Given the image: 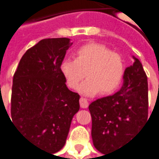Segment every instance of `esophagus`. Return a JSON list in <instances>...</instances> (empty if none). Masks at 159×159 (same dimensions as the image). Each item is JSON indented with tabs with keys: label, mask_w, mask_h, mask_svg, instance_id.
Instances as JSON below:
<instances>
[{
	"label": "esophagus",
	"mask_w": 159,
	"mask_h": 159,
	"mask_svg": "<svg viewBox=\"0 0 159 159\" xmlns=\"http://www.w3.org/2000/svg\"><path fill=\"white\" fill-rule=\"evenodd\" d=\"M79 102L80 106H81L82 108H87V107H89V102H88V100H87L86 98H81Z\"/></svg>",
	"instance_id": "1"
}]
</instances>
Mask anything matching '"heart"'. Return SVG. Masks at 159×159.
Here are the masks:
<instances>
[{"label":"heart","instance_id":"1","mask_svg":"<svg viewBox=\"0 0 159 159\" xmlns=\"http://www.w3.org/2000/svg\"><path fill=\"white\" fill-rule=\"evenodd\" d=\"M61 72L70 89H76L85 96L91 97L99 91L103 95L112 93L120 86L125 64L121 55L98 43H89L78 48L75 59L67 58L61 63Z\"/></svg>","mask_w":159,"mask_h":159}]
</instances>
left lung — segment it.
Segmentation results:
<instances>
[{
  "mask_svg": "<svg viewBox=\"0 0 159 159\" xmlns=\"http://www.w3.org/2000/svg\"><path fill=\"white\" fill-rule=\"evenodd\" d=\"M133 59L125 69L120 90L89 106L93 144L103 154L126 144L148 121L147 75L141 61Z\"/></svg>",
  "mask_w": 159,
  "mask_h": 159,
  "instance_id": "8db88e82",
  "label": "left lung"
}]
</instances>
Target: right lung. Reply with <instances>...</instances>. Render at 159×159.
Here are the masks:
<instances>
[{
	"instance_id": "add662e5",
	"label": "right lung",
	"mask_w": 159,
	"mask_h": 159,
	"mask_svg": "<svg viewBox=\"0 0 159 159\" xmlns=\"http://www.w3.org/2000/svg\"><path fill=\"white\" fill-rule=\"evenodd\" d=\"M72 44L67 38L42 39L23 55L13 76L11 122L27 141L52 154L65 144L80 107L79 94L68 89L60 69Z\"/></svg>"
}]
</instances>
